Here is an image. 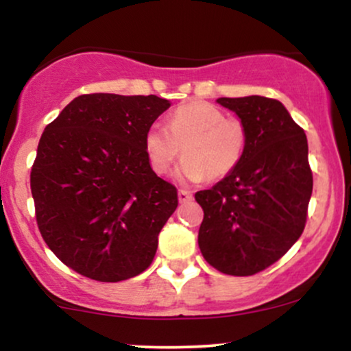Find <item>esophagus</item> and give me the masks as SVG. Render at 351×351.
I'll use <instances>...</instances> for the list:
<instances>
[{"instance_id": "esophagus-1", "label": "esophagus", "mask_w": 351, "mask_h": 351, "mask_svg": "<svg viewBox=\"0 0 351 351\" xmlns=\"http://www.w3.org/2000/svg\"><path fill=\"white\" fill-rule=\"evenodd\" d=\"M178 199H180V203H188V201L193 199V195L189 191H186V189H180Z\"/></svg>"}]
</instances>
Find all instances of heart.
Returning a JSON list of instances; mask_svg holds the SVG:
<instances>
[{"label":"heart","instance_id":"heart-1","mask_svg":"<svg viewBox=\"0 0 351 351\" xmlns=\"http://www.w3.org/2000/svg\"><path fill=\"white\" fill-rule=\"evenodd\" d=\"M176 176L199 183L231 175L243 160L245 148L244 125L213 104H184L170 117V123H153L145 134V150L153 171L163 175L181 155Z\"/></svg>","mask_w":351,"mask_h":351}]
</instances>
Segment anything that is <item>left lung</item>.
<instances>
[{
    "label": "left lung",
    "mask_w": 351,
    "mask_h": 351,
    "mask_svg": "<svg viewBox=\"0 0 351 351\" xmlns=\"http://www.w3.org/2000/svg\"><path fill=\"white\" fill-rule=\"evenodd\" d=\"M245 130L243 160L231 175L195 195L204 211L198 244L228 276H252L297 243L307 221L313 178L305 132L279 100L221 97Z\"/></svg>",
    "instance_id": "1"
}]
</instances>
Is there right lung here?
I'll return each mask as SVG.
<instances>
[{
    "label": "right lung",
    "instance_id": "add662e5",
    "mask_svg": "<svg viewBox=\"0 0 351 351\" xmlns=\"http://www.w3.org/2000/svg\"><path fill=\"white\" fill-rule=\"evenodd\" d=\"M170 106L156 95H79L44 128L31 193L43 239L67 267L120 282L152 264L178 191L152 170L145 134Z\"/></svg>",
    "mask_w": 351,
    "mask_h": 351
}]
</instances>
